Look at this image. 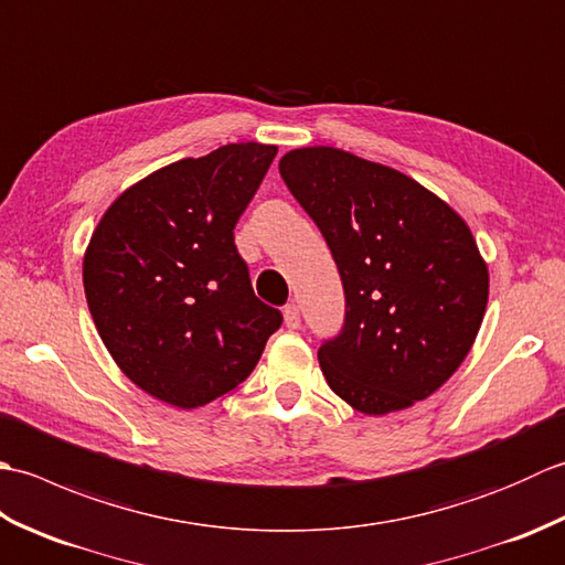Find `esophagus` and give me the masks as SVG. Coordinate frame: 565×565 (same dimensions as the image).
<instances>
[{
    "label": "esophagus",
    "mask_w": 565,
    "mask_h": 565,
    "mask_svg": "<svg viewBox=\"0 0 565 565\" xmlns=\"http://www.w3.org/2000/svg\"><path fill=\"white\" fill-rule=\"evenodd\" d=\"M284 322H286V328L289 330H298L301 328V310H298V306H286L284 308Z\"/></svg>",
    "instance_id": "1"
}]
</instances>
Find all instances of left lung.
<instances>
[{"instance_id":"left-lung-1","label":"left lung","mask_w":565,"mask_h":565,"mask_svg":"<svg viewBox=\"0 0 565 565\" xmlns=\"http://www.w3.org/2000/svg\"><path fill=\"white\" fill-rule=\"evenodd\" d=\"M279 172L342 279L344 326L318 350L328 386L364 415L425 401L486 316L488 267L468 225L415 179L338 148L286 152Z\"/></svg>"}]
</instances>
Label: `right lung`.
<instances>
[{"mask_svg": "<svg viewBox=\"0 0 565 565\" xmlns=\"http://www.w3.org/2000/svg\"><path fill=\"white\" fill-rule=\"evenodd\" d=\"M276 146L231 142L126 189L94 231L84 294L106 350L152 398L177 407L231 393L281 313L252 291L235 223Z\"/></svg>", "mask_w": 565, "mask_h": 565, "instance_id": "right-lung-1", "label": "right lung"}]
</instances>
